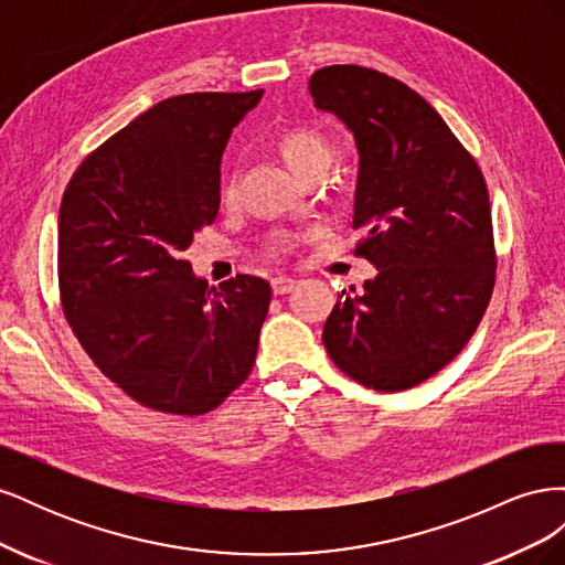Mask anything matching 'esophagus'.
<instances>
[{
	"instance_id": "1",
	"label": "esophagus",
	"mask_w": 565,
	"mask_h": 565,
	"mask_svg": "<svg viewBox=\"0 0 565 565\" xmlns=\"http://www.w3.org/2000/svg\"><path fill=\"white\" fill-rule=\"evenodd\" d=\"M295 285H297V280L287 278V276H278V278H273V280H270L273 295H276V297H285V295H289V292H292V289H295Z\"/></svg>"
}]
</instances>
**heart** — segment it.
Wrapping results in <instances>:
<instances>
[{"label": "heart", "mask_w": 565, "mask_h": 565, "mask_svg": "<svg viewBox=\"0 0 565 565\" xmlns=\"http://www.w3.org/2000/svg\"><path fill=\"white\" fill-rule=\"evenodd\" d=\"M278 152L282 162L292 169V172L301 179L303 174H309L316 167H328L332 150L330 143L324 141V136L316 129L309 127H297V129H287L278 136ZM221 200L231 204L235 200V177L226 174L224 183H221Z\"/></svg>", "instance_id": "b5f03b06"}]
</instances>
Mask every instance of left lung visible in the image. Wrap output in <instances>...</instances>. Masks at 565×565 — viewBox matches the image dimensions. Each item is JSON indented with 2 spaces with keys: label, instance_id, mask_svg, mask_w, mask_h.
<instances>
[{
  "label": "left lung",
  "instance_id": "8db88e82",
  "mask_svg": "<svg viewBox=\"0 0 565 565\" xmlns=\"http://www.w3.org/2000/svg\"><path fill=\"white\" fill-rule=\"evenodd\" d=\"M316 108L355 141L353 228L377 278L347 289L324 320L334 365L374 391L429 380L467 347L494 287L481 169L426 100L384 73L330 65L309 82ZM355 292V289H353Z\"/></svg>",
  "mask_w": 565,
  "mask_h": 565
}]
</instances>
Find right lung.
I'll return each instance as SVG.
<instances>
[{
	"mask_svg": "<svg viewBox=\"0 0 565 565\" xmlns=\"http://www.w3.org/2000/svg\"><path fill=\"white\" fill-rule=\"evenodd\" d=\"M264 92L160 100L79 164L58 212L63 313L96 367L129 398L204 415L252 372L270 285L218 289L183 259L214 224L221 156Z\"/></svg>",
	"mask_w": 565,
	"mask_h": 565,
	"instance_id": "right-lung-1",
	"label": "right lung"
}]
</instances>
